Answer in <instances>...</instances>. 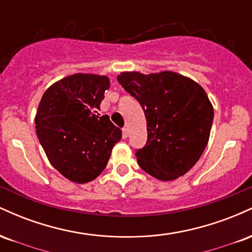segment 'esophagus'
Returning a JSON list of instances; mask_svg holds the SVG:
<instances>
[{
    "label": "esophagus",
    "mask_w": 252,
    "mask_h": 252,
    "mask_svg": "<svg viewBox=\"0 0 252 252\" xmlns=\"http://www.w3.org/2000/svg\"><path fill=\"white\" fill-rule=\"evenodd\" d=\"M122 134H123V138H126V137H128L129 129H128V128H123V130H122Z\"/></svg>",
    "instance_id": "34e87169"
}]
</instances>
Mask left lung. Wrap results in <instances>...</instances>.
Here are the masks:
<instances>
[{"label": "left lung", "mask_w": 252, "mask_h": 252, "mask_svg": "<svg viewBox=\"0 0 252 252\" xmlns=\"http://www.w3.org/2000/svg\"><path fill=\"white\" fill-rule=\"evenodd\" d=\"M117 80L146 115L148 140L136 150L138 166L161 181L186 174L210 138L213 106L205 90L172 71L122 72Z\"/></svg>", "instance_id": "left-lung-1"}]
</instances>
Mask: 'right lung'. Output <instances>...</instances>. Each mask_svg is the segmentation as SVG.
<instances>
[{"label":"right lung","instance_id":"obj_1","mask_svg":"<svg viewBox=\"0 0 252 252\" xmlns=\"http://www.w3.org/2000/svg\"><path fill=\"white\" fill-rule=\"evenodd\" d=\"M109 88L108 77L76 73L50 86L39 103L35 124L40 143L52 166L77 184L96 179L122 138L108 115L97 112Z\"/></svg>","mask_w":252,"mask_h":252}]
</instances>
